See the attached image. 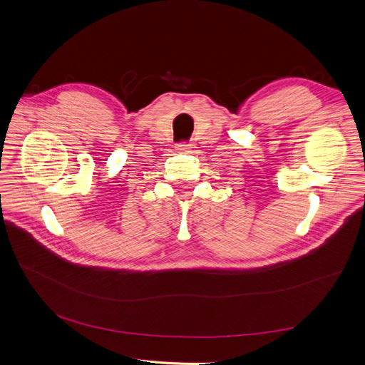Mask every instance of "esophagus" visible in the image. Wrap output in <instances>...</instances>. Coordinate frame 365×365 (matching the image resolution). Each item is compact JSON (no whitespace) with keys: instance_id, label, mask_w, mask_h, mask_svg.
Returning a JSON list of instances; mask_svg holds the SVG:
<instances>
[{"instance_id":"obj_1","label":"esophagus","mask_w":365,"mask_h":365,"mask_svg":"<svg viewBox=\"0 0 365 365\" xmlns=\"http://www.w3.org/2000/svg\"><path fill=\"white\" fill-rule=\"evenodd\" d=\"M176 149L179 152H182V153H189V152H191V149H192V145L186 143V141H180V143L176 145Z\"/></svg>"}]
</instances>
